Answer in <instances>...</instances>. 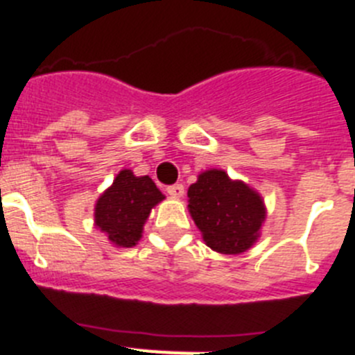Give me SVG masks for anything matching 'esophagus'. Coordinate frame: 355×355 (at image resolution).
<instances>
[{
  "instance_id": "34e87169",
  "label": "esophagus",
  "mask_w": 355,
  "mask_h": 355,
  "mask_svg": "<svg viewBox=\"0 0 355 355\" xmlns=\"http://www.w3.org/2000/svg\"><path fill=\"white\" fill-rule=\"evenodd\" d=\"M168 194H170L171 198H182L184 196V185L182 184H175V185H170V187H168Z\"/></svg>"
}]
</instances>
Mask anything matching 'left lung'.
<instances>
[{"label": "left lung", "mask_w": 355, "mask_h": 355, "mask_svg": "<svg viewBox=\"0 0 355 355\" xmlns=\"http://www.w3.org/2000/svg\"><path fill=\"white\" fill-rule=\"evenodd\" d=\"M187 209L201 237L221 254H241L260 239L267 217L263 198L225 170L201 171L187 189Z\"/></svg>", "instance_id": "left-lung-1"}]
</instances>
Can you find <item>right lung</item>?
Wrapping results in <instances>:
<instances>
[{
  "instance_id": "add662e5",
  "label": "right lung",
  "mask_w": 355,
  "mask_h": 355,
  "mask_svg": "<svg viewBox=\"0 0 355 355\" xmlns=\"http://www.w3.org/2000/svg\"><path fill=\"white\" fill-rule=\"evenodd\" d=\"M164 198L148 175L136 177L123 168L95 203V226L116 248H134L152 209Z\"/></svg>"
}]
</instances>
